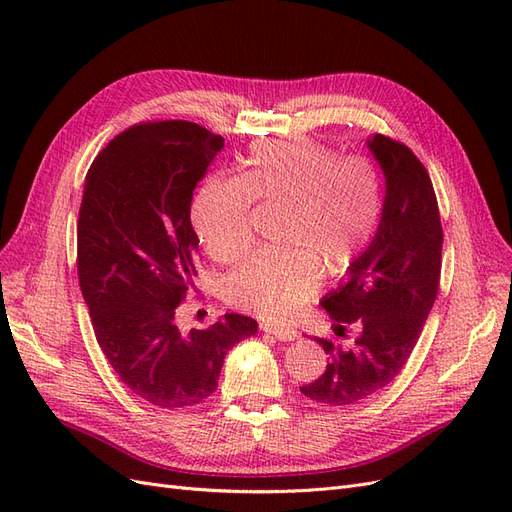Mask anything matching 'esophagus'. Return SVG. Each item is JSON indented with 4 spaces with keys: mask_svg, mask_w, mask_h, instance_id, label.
<instances>
[{
    "mask_svg": "<svg viewBox=\"0 0 512 512\" xmlns=\"http://www.w3.org/2000/svg\"><path fill=\"white\" fill-rule=\"evenodd\" d=\"M260 329L265 333H271L275 335L280 342H294V339L299 337V333L290 329V327H273V324H260Z\"/></svg>",
    "mask_w": 512,
    "mask_h": 512,
    "instance_id": "1",
    "label": "esophagus"
}]
</instances>
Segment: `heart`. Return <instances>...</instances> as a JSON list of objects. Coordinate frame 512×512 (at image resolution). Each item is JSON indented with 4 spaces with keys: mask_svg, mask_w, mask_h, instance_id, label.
<instances>
[{
    "mask_svg": "<svg viewBox=\"0 0 512 512\" xmlns=\"http://www.w3.org/2000/svg\"><path fill=\"white\" fill-rule=\"evenodd\" d=\"M254 203L280 211L275 241L226 275L224 299L267 320H284L316 294L322 275L344 277L374 241L384 209L374 162L309 141L252 145L237 179H211L198 192L192 222L207 254L228 265L252 245Z\"/></svg>",
    "mask_w": 512,
    "mask_h": 512,
    "instance_id": "1",
    "label": "heart"
}]
</instances>
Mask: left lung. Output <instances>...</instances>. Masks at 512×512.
<instances>
[{"instance_id": "8db88e82", "label": "left lung", "mask_w": 512, "mask_h": 512, "mask_svg": "<svg viewBox=\"0 0 512 512\" xmlns=\"http://www.w3.org/2000/svg\"><path fill=\"white\" fill-rule=\"evenodd\" d=\"M386 179L382 220L374 241L346 282L322 299L333 331L350 346L316 337L327 367L301 393L318 404L350 406L389 386L421 337L436 301L442 269V222L427 168L412 149L376 134L367 143Z\"/></svg>"}]
</instances>
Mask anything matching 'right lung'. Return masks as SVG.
<instances>
[{"label":"right lung","instance_id":"1","mask_svg":"<svg viewBox=\"0 0 512 512\" xmlns=\"http://www.w3.org/2000/svg\"><path fill=\"white\" fill-rule=\"evenodd\" d=\"M224 138L192 121H147L117 134L91 164L76 228V269L108 365L147 404L175 410L218 389L226 352L258 322L226 314L181 333L192 288L196 183Z\"/></svg>","mask_w":512,"mask_h":512}]
</instances>
